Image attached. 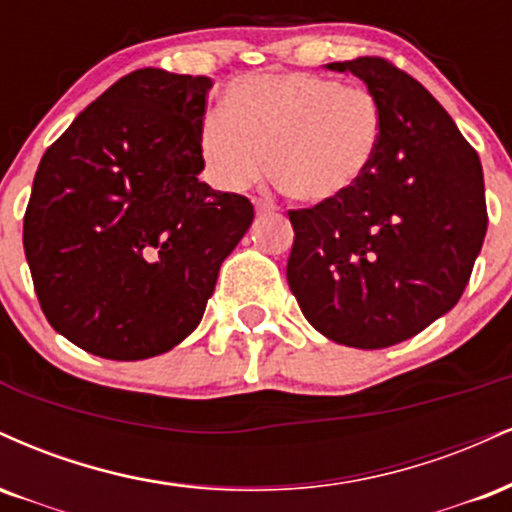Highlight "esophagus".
<instances>
[{
  "label": "esophagus",
  "mask_w": 512,
  "mask_h": 512,
  "mask_svg": "<svg viewBox=\"0 0 512 512\" xmlns=\"http://www.w3.org/2000/svg\"><path fill=\"white\" fill-rule=\"evenodd\" d=\"M254 206L256 213H270V210H275V203L266 201V198H254Z\"/></svg>",
  "instance_id": "esophagus-1"
}]
</instances>
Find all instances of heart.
Masks as SVG:
<instances>
[{"label":"heart","instance_id":"b5f03b06","mask_svg":"<svg viewBox=\"0 0 512 512\" xmlns=\"http://www.w3.org/2000/svg\"><path fill=\"white\" fill-rule=\"evenodd\" d=\"M383 141L381 102L369 88L316 74H256L230 83L210 112L198 150L210 182L244 191L266 177L309 206L352 194Z\"/></svg>","mask_w":512,"mask_h":512}]
</instances>
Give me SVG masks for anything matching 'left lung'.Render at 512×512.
<instances>
[{
    "mask_svg": "<svg viewBox=\"0 0 512 512\" xmlns=\"http://www.w3.org/2000/svg\"><path fill=\"white\" fill-rule=\"evenodd\" d=\"M326 66L376 95L383 141L352 194L290 210L287 282L318 333L381 350L422 333L465 292L489 225L484 172L434 95L388 59Z\"/></svg>",
    "mask_w": 512,
    "mask_h": 512,
    "instance_id": "obj_1",
    "label": "left lung"
}]
</instances>
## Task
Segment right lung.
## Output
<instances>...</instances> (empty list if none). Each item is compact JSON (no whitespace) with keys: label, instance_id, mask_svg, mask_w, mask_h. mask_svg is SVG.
Segmentation results:
<instances>
[{"label":"right lung","instance_id":"1","mask_svg":"<svg viewBox=\"0 0 512 512\" xmlns=\"http://www.w3.org/2000/svg\"><path fill=\"white\" fill-rule=\"evenodd\" d=\"M208 76L138 69L42 155L23 249L50 326L95 357L136 362L201 323L254 206L198 179Z\"/></svg>","mask_w":512,"mask_h":512}]
</instances>
